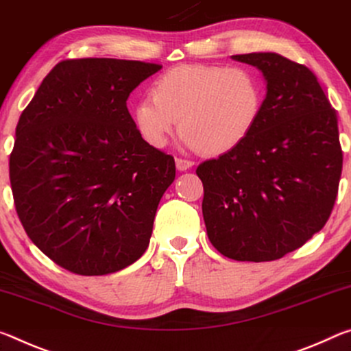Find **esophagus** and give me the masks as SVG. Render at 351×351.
I'll return each instance as SVG.
<instances>
[{
    "instance_id": "1",
    "label": "esophagus",
    "mask_w": 351,
    "mask_h": 351,
    "mask_svg": "<svg viewBox=\"0 0 351 351\" xmlns=\"http://www.w3.org/2000/svg\"><path fill=\"white\" fill-rule=\"evenodd\" d=\"M194 162L191 160H186V158H176V166L179 171H186L189 168H193Z\"/></svg>"
}]
</instances>
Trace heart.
<instances>
[{
    "label": "heart",
    "instance_id": "1",
    "mask_svg": "<svg viewBox=\"0 0 351 351\" xmlns=\"http://www.w3.org/2000/svg\"><path fill=\"white\" fill-rule=\"evenodd\" d=\"M149 93L132 113L143 140L163 147L180 119L186 146L211 157L243 145L264 107L263 80L245 66L179 65L160 74Z\"/></svg>",
    "mask_w": 351,
    "mask_h": 351
}]
</instances>
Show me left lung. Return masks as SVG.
<instances>
[{"mask_svg":"<svg viewBox=\"0 0 351 351\" xmlns=\"http://www.w3.org/2000/svg\"><path fill=\"white\" fill-rule=\"evenodd\" d=\"M263 73L267 93L247 140L200 163L210 243L237 261H274L324 228L342 174L337 114L315 74L275 53L237 54Z\"/></svg>","mask_w":351,"mask_h":351,"instance_id":"1","label":"left lung"}]
</instances>
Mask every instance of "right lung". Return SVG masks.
<instances>
[{"instance_id":"1","label":"right lung","mask_w":351,"mask_h":351,"mask_svg":"<svg viewBox=\"0 0 351 351\" xmlns=\"http://www.w3.org/2000/svg\"><path fill=\"white\" fill-rule=\"evenodd\" d=\"M158 70L140 60H62L16 124V215L32 243L73 274H113L147 249L176 162L138 134L128 97Z\"/></svg>"}]
</instances>
